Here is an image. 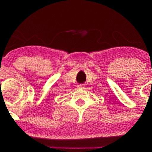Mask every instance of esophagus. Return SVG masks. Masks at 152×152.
I'll use <instances>...</instances> for the list:
<instances>
[{"instance_id":"esophagus-1","label":"esophagus","mask_w":152,"mask_h":152,"mask_svg":"<svg viewBox=\"0 0 152 152\" xmlns=\"http://www.w3.org/2000/svg\"><path fill=\"white\" fill-rule=\"evenodd\" d=\"M77 88H80V89H83V88H84V84H79V85L77 86Z\"/></svg>"}]
</instances>
